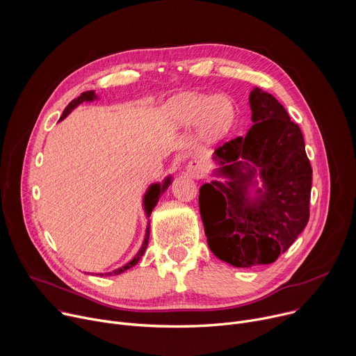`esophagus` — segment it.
Listing matches in <instances>:
<instances>
[{
  "label": "esophagus",
  "instance_id": "1",
  "mask_svg": "<svg viewBox=\"0 0 356 356\" xmlns=\"http://www.w3.org/2000/svg\"><path fill=\"white\" fill-rule=\"evenodd\" d=\"M186 170H187V175L194 177V179H201L202 176L206 175V166L200 159L190 161L186 166Z\"/></svg>",
  "mask_w": 356,
  "mask_h": 356
}]
</instances>
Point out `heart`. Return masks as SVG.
Listing matches in <instances>:
<instances>
[{
  "label": "heart",
  "mask_w": 356,
  "mask_h": 356,
  "mask_svg": "<svg viewBox=\"0 0 356 356\" xmlns=\"http://www.w3.org/2000/svg\"><path fill=\"white\" fill-rule=\"evenodd\" d=\"M170 120L180 127L200 122L202 138L210 142L221 139L232 127L235 106L225 95H207L186 92L175 97L168 107Z\"/></svg>",
  "instance_id": "obj_1"
}]
</instances>
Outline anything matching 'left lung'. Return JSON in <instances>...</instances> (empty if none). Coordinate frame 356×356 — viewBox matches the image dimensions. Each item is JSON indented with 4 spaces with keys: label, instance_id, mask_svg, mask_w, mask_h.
<instances>
[{
    "label": "left lung",
    "instance_id": "1",
    "mask_svg": "<svg viewBox=\"0 0 356 356\" xmlns=\"http://www.w3.org/2000/svg\"><path fill=\"white\" fill-rule=\"evenodd\" d=\"M253 125L216 149V175L229 179L200 188V214L214 255L235 266L273 264L310 218L313 169L301 129L269 92L249 95ZM260 173L264 189L250 200L248 187Z\"/></svg>",
    "mask_w": 356,
    "mask_h": 356
}]
</instances>
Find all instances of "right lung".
Instances as JSON below:
<instances>
[{
    "instance_id": "right-lung-1",
    "label": "right lung",
    "mask_w": 356,
    "mask_h": 356,
    "mask_svg": "<svg viewBox=\"0 0 356 356\" xmlns=\"http://www.w3.org/2000/svg\"><path fill=\"white\" fill-rule=\"evenodd\" d=\"M94 98H97V97H95V94H94V91H84V92H81V95H80V97L74 98V99L72 101V103L65 108V111H63V114H62L60 120L66 118V117L72 113V110H74L79 104L84 103V101H92ZM170 181H172V177H168V179H165L163 184L156 183V184H152V186L149 187V190L146 191V194H145V197H143V206H145V211H146V214H147V216H150L152 210L155 209L156 202H158V200H159V195H161V194L168 188V186L170 184ZM149 225H150V224L147 222L143 243H142V246H140L139 252H138L136 255H135V258H134L129 264H127L125 266H122V268H120V269H117V270H114V272L99 273V276H113V275H120V273H122L124 270H127V269H129V268L135 266V265L139 262V259L143 257V253H145L146 246H147V242H149Z\"/></svg>"
}]
</instances>
